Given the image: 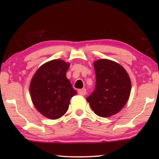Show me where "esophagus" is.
Instances as JSON below:
<instances>
[{
	"label": "esophagus",
	"instance_id": "obj_1",
	"mask_svg": "<svg viewBox=\"0 0 159 159\" xmlns=\"http://www.w3.org/2000/svg\"><path fill=\"white\" fill-rule=\"evenodd\" d=\"M78 93L81 95H84L86 94V89H84V88L80 89V90H78Z\"/></svg>",
	"mask_w": 159,
	"mask_h": 159
}]
</instances>
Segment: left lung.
Segmentation results:
<instances>
[{
  "label": "left lung",
  "instance_id": "1",
  "mask_svg": "<svg viewBox=\"0 0 159 159\" xmlns=\"http://www.w3.org/2000/svg\"><path fill=\"white\" fill-rule=\"evenodd\" d=\"M95 88L87 98L95 114L109 117L122 109L131 92V81L125 69L118 63L108 59L94 62Z\"/></svg>",
  "mask_w": 159,
  "mask_h": 159
}]
</instances>
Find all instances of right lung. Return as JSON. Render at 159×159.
Wrapping results in <instances>:
<instances>
[{
    "label": "right lung",
    "instance_id": "1",
    "mask_svg": "<svg viewBox=\"0 0 159 159\" xmlns=\"http://www.w3.org/2000/svg\"><path fill=\"white\" fill-rule=\"evenodd\" d=\"M69 63L55 59L45 63L34 74L30 92L34 107L51 119H57L67 111L70 99L77 93L66 78Z\"/></svg>",
    "mask_w": 159,
    "mask_h": 159
}]
</instances>
